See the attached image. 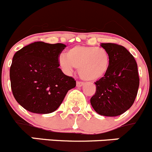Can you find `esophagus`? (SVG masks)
Segmentation results:
<instances>
[{
	"label": "esophagus",
	"mask_w": 152,
	"mask_h": 152,
	"mask_svg": "<svg viewBox=\"0 0 152 152\" xmlns=\"http://www.w3.org/2000/svg\"><path fill=\"white\" fill-rule=\"evenodd\" d=\"M76 85H77V87H81V86H83V85H84V83H83V82L77 81V83H76Z\"/></svg>",
	"instance_id": "esophagus-1"
}]
</instances>
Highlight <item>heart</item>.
Returning <instances> with one entry per match:
<instances>
[{
	"instance_id": "b5f03b06",
	"label": "heart",
	"mask_w": 152,
	"mask_h": 152,
	"mask_svg": "<svg viewBox=\"0 0 152 152\" xmlns=\"http://www.w3.org/2000/svg\"><path fill=\"white\" fill-rule=\"evenodd\" d=\"M59 64L68 75L76 68L81 78L95 81L106 76L110 66V57L102 48L77 45L69 49L67 54L60 56Z\"/></svg>"
}]
</instances>
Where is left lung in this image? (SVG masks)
<instances>
[{"mask_svg":"<svg viewBox=\"0 0 152 152\" xmlns=\"http://www.w3.org/2000/svg\"><path fill=\"white\" fill-rule=\"evenodd\" d=\"M109 53L110 66L104 77L96 81L97 92L90 103L99 115L117 116L128 110L138 92L140 78L134 57L125 47L102 43Z\"/></svg>","mask_w":152,"mask_h":152,"instance_id":"1","label":"left lung"}]
</instances>
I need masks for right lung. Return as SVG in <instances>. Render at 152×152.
<instances>
[{
  "label": "right lung",
  "instance_id": "right-lung-1",
  "mask_svg": "<svg viewBox=\"0 0 152 152\" xmlns=\"http://www.w3.org/2000/svg\"><path fill=\"white\" fill-rule=\"evenodd\" d=\"M66 45L31 43L14 54L10 67L11 89L15 100L27 110L47 114L55 111L68 91L76 86L59 68L58 57Z\"/></svg>",
  "mask_w": 152,
  "mask_h": 152
}]
</instances>
